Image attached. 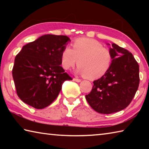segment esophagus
<instances>
[{
    "label": "esophagus",
    "mask_w": 149,
    "mask_h": 149,
    "mask_svg": "<svg viewBox=\"0 0 149 149\" xmlns=\"http://www.w3.org/2000/svg\"><path fill=\"white\" fill-rule=\"evenodd\" d=\"M73 80L75 81H76V82H80L81 81V79H78V78H74V79H73Z\"/></svg>",
    "instance_id": "34e87169"
}]
</instances>
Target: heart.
I'll return each instance as SVG.
<instances>
[{"label":"heart","mask_w":149,"mask_h":149,"mask_svg":"<svg viewBox=\"0 0 149 149\" xmlns=\"http://www.w3.org/2000/svg\"><path fill=\"white\" fill-rule=\"evenodd\" d=\"M72 45L73 49L67 47L62 52L61 63L65 70L77 62V72L89 79H99L109 70L112 53L100 42L93 39L79 38Z\"/></svg>","instance_id":"heart-1"}]
</instances>
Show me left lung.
Returning a JSON list of instances; mask_svg holds the SVG:
<instances>
[{
  "mask_svg": "<svg viewBox=\"0 0 149 149\" xmlns=\"http://www.w3.org/2000/svg\"><path fill=\"white\" fill-rule=\"evenodd\" d=\"M110 50L112 62L109 70L100 79L93 81L87 101L100 114H112L124 109L132 102L139 84V66L133 54L112 44Z\"/></svg>",
  "mask_w": 149,
  "mask_h": 149,
  "instance_id": "1",
  "label": "left lung"
}]
</instances>
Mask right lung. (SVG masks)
Masks as SVG:
<instances>
[{
    "label": "right lung",
    "mask_w": 149,
    "mask_h": 149,
    "mask_svg": "<svg viewBox=\"0 0 149 149\" xmlns=\"http://www.w3.org/2000/svg\"><path fill=\"white\" fill-rule=\"evenodd\" d=\"M70 39L45 35L24 45L12 69L17 95L24 102L42 109L56 99L62 84L72 78L61 66V54Z\"/></svg>",
    "instance_id": "add662e5"
}]
</instances>
